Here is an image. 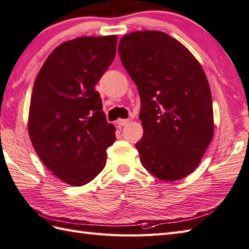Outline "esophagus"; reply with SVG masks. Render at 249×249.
Returning a JSON list of instances; mask_svg holds the SVG:
<instances>
[{
    "label": "esophagus",
    "instance_id": "obj_1",
    "mask_svg": "<svg viewBox=\"0 0 249 249\" xmlns=\"http://www.w3.org/2000/svg\"><path fill=\"white\" fill-rule=\"evenodd\" d=\"M128 123H129V120H118V122H116V124L119 126H125Z\"/></svg>",
    "mask_w": 249,
    "mask_h": 249
}]
</instances>
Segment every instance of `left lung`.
I'll return each instance as SVG.
<instances>
[{
    "label": "left lung",
    "instance_id": "1",
    "mask_svg": "<svg viewBox=\"0 0 249 249\" xmlns=\"http://www.w3.org/2000/svg\"><path fill=\"white\" fill-rule=\"evenodd\" d=\"M119 52L141 99L143 136L136 147L142 166L167 182L189 176L214 135L212 95L202 66L160 31L124 35Z\"/></svg>",
    "mask_w": 249,
    "mask_h": 249
}]
</instances>
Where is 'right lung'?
<instances>
[{
    "mask_svg": "<svg viewBox=\"0 0 249 249\" xmlns=\"http://www.w3.org/2000/svg\"><path fill=\"white\" fill-rule=\"evenodd\" d=\"M116 35L65 41L41 66L32 91L29 135L44 165L71 186L103 170L115 127L95 86L114 60Z\"/></svg>",
    "mask_w": 249,
    "mask_h": 249,
    "instance_id": "right-lung-1",
    "label": "right lung"
}]
</instances>
